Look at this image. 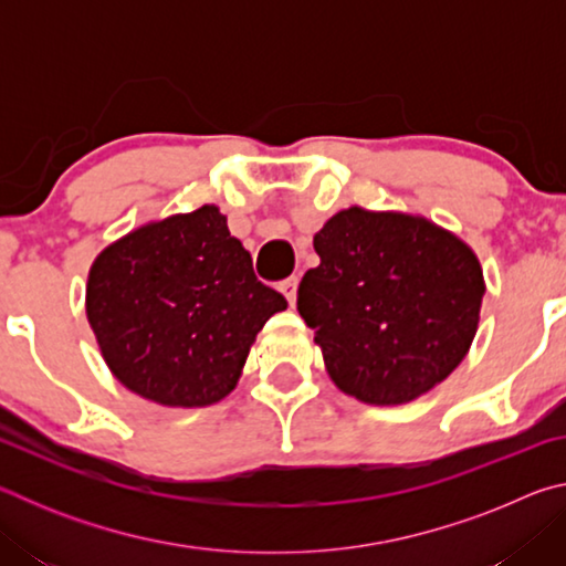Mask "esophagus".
I'll use <instances>...</instances> for the list:
<instances>
[{
  "label": "esophagus",
  "instance_id": "34e87169",
  "mask_svg": "<svg viewBox=\"0 0 566 566\" xmlns=\"http://www.w3.org/2000/svg\"><path fill=\"white\" fill-rule=\"evenodd\" d=\"M296 284H300V280H296V276H290V280H284L280 284V290L286 296V302H290V306L296 304Z\"/></svg>",
  "mask_w": 566,
  "mask_h": 566
}]
</instances>
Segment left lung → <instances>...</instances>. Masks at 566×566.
<instances>
[{"instance_id":"8db88e82","label":"left lung","mask_w":566,"mask_h":566,"mask_svg":"<svg viewBox=\"0 0 566 566\" xmlns=\"http://www.w3.org/2000/svg\"><path fill=\"white\" fill-rule=\"evenodd\" d=\"M314 249L319 266L302 276L296 310L344 395L405 405L467 357L484 276L462 239L424 217L349 207Z\"/></svg>"}]
</instances>
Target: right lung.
<instances>
[{
  "mask_svg": "<svg viewBox=\"0 0 566 566\" xmlns=\"http://www.w3.org/2000/svg\"><path fill=\"white\" fill-rule=\"evenodd\" d=\"M282 310L214 205L134 229L94 260L87 282V319L112 375L165 407L224 399L256 332Z\"/></svg>",
  "mask_w": 566,
  "mask_h": 566,
  "instance_id": "add662e5",
  "label": "right lung"
}]
</instances>
